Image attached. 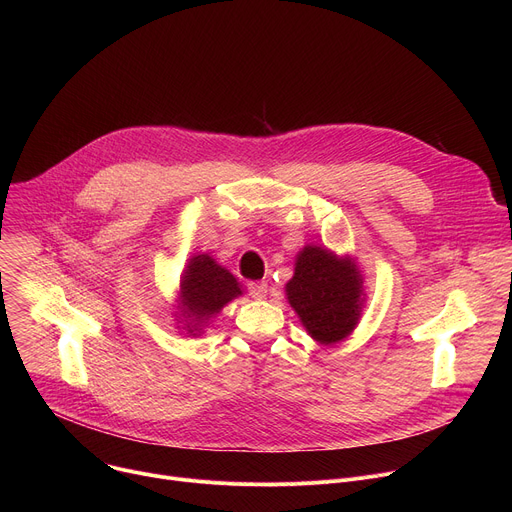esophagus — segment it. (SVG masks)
<instances>
[{
  "label": "esophagus",
  "mask_w": 512,
  "mask_h": 512,
  "mask_svg": "<svg viewBox=\"0 0 512 512\" xmlns=\"http://www.w3.org/2000/svg\"><path fill=\"white\" fill-rule=\"evenodd\" d=\"M249 294L255 298V300H261L267 296V283L265 281H251L249 283Z\"/></svg>",
  "instance_id": "34e87169"
}]
</instances>
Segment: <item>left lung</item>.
<instances>
[{
	"instance_id": "left-lung-1",
	"label": "left lung",
	"mask_w": 512,
	"mask_h": 512,
	"mask_svg": "<svg viewBox=\"0 0 512 512\" xmlns=\"http://www.w3.org/2000/svg\"><path fill=\"white\" fill-rule=\"evenodd\" d=\"M360 275L350 261L306 247L285 291L310 336L322 344L346 338L360 316Z\"/></svg>"
}]
</instances>
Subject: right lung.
Wrapping results in <instances>:
<instances>
[{
  "label": "right lung",
  "instance_id": "right-lung-1",
  "mask_svg": "<svg viewBox=\"0 0 512 512\" xmlns=\"http://www.w3.org/2000/svg\"><path fill=\"white\" fill-rule=\"evenodd\" d=\"M239 294L241 287L237 279L214 259L208 255H196L190 259L182 279V306L184 314L194 318L196 324L212 314H218V310Z\"/></svg>",
  "mask_w": 512,
  "mask_h": 512
}]
</instances>
